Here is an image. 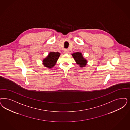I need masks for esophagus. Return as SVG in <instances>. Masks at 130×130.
I'll return each instance as SVG.
<instances>
[{
	"label": "esophagus",
	"mask_w": 130,
	"mask_h": 130,
	"mask_svg": "<svg viewBox=\"0 0 130 130\" xmlns=\"http://www.w3.org/2000/svg\"><path fill=\"white\" fill-rule=\"evenodd\" d=\"M64 53L66 54H68L69 53V50L67 49H65L64 51Z\"/></svg>",
	"instance_id": "1"
}]
</instances>
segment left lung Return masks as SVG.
I'll list each match as a JSON object with an SVG mask.
<instances>
[{
	"label": "left lung",
	"mask_w": 130,
	"mask_h": 130,
	"mask_svg": "<svg viewBox=\"0 0 130 130\" xmlns=\"http://www.w3.org/2000/svg\"><path fill=\"white\" fill-rule=\"evenodd\" d=\"M76 63L81 68L85 67L87 64V60L84 58L81 52H76L72 54Z\"/></svg>",
	"instance_id": "left-lung-1"
}]
</instances>
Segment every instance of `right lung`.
I'll list each match as a JSON object with an SVG mask.
<instances>
[{
	"mask_svg": "<svg viewBox=\"0 0 130 130\" xmlns=\"http://www.w3.org/2000/svg\"><path fill=\"white\" fill-rule=\"evenodd\" d=\"M60 54L59 52H50L48 55L43 60V64L45 67L52 68L55 65Z\"/></svg>",
	"mask_w": 130,
	"mask_h": 130,
	"instance_id": "obj_1",
	"label": "right lung"
}]
</instances>
